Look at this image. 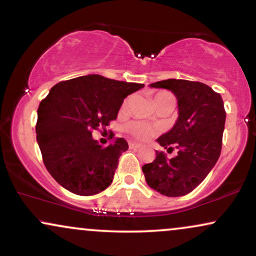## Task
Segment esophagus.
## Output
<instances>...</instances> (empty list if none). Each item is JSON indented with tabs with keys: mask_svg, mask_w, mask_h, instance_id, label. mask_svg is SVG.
I'll return each instance as SVG.
<instances>
[{
	"mask_svg": "<svg viewBox=\"0 0 256 256\" xmlns=\"http://www.w3.org/2000/svg\"><path fill=\"white\" fill-rule=\"evenodd\" d=\"M128 146H130V148H138L142 146V144L136 143V142H128Z\"/></svg>",
	"mask_w": 256,
	"mask_h": 256,
	"instance_id": "1",
	"label": "esophagus"
}]
</instances>
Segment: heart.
<instances>
[{
	"instance_id": "b5f03b06",
	"label": "heart",
	"mask_w": 256,
	"mask_h": 256,
	"mask_svg": "<svg viewBox=\"0 0 256 256\" xmlns=\"http://www.w3.org/2000/svg\"><path fill=\"white\" fill-rule=\"evenodd\" d=\"M166 98L174 99V96L171 94L170 92L162 90V92H158L154 94V102H160V100H163ZM125 104H126V102H125ZM126 131H128V134H132L136 138L148 139V138L152 137V136L156 134L157 128H154V126L148 125V124H146V122H131L126 125Z\"/></svg>"
}]
</instances>
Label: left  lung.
<instances>
[{"label":"left lung","mask_w":256,"mask_h":256,"mask_svg":"<svg viewBox=\"0 0 256 256\" xmlns=\"http://www.w3.org/2000/svg\"><path fill=\"white\" fill-rule=\"evenodd\" d=\"M171 90L178 102V118L157 142L171 154L156 151L152 163L142 168L148 186L169 197L192 192L208 176L222 148L226 111L223 100L212 87L198 82L168 79L150 85Z\"/></svg>","instance_id":"8db88e82"}]
</instances>
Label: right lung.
<instances>
[{"label": "right lung", "instance_id": "obj_1", "mask_svg": "<svg viewBox=\"0 0 256 256\" xmlns=\"http://www.w3.org/2000/svg\"><path fill=\"white\" fill-rule=\"evenodd\" d=\"M143 87L98 74L52 87L38 105L35 130L44 166L60 186L76 195L90 196L112 183L128 142L117 138L102 146L92 132L116 120L126 96Z\"/></svg>", "mask_w": 256, "mask_h": 256}]
</instances>
